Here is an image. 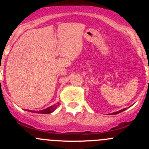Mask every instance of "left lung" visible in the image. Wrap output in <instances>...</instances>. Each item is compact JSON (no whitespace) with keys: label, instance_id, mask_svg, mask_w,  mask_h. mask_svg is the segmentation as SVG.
<instances>
[{"label":"left lung","instance_id":"1","mask_svg":"<svg viewBox=\"0 0 149 149\" xmlns=\"http://www.w3.org/2000/svg\"><path fill=\"white\" fill-rule=\"evenodd\" d=\"M125 110H127V108H124V109H122V110H119V111L114 112V113H112V114H117V113H121V112H122V111H125Z\"/></svg>","mask_w":149,"mask_h":149}]
</instances>
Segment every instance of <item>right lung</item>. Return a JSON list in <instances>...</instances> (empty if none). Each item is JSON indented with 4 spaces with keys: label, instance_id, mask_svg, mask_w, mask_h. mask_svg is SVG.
<instances>
[{
    "label": "right lung",
    "instance_id": "add662e5",
    "mask_svg": "<svg viewBox=\"0 0 149 149\" xmlns=\"http://www.w3.org/2000/svg\"><path fill=\"white\" fill-rule=\"evenodd\" d=\"M59 104H60V103H57L56 104H54L52 105V106L49 107H48V108L46 109H44V110H27V111H30L32 112V113H41V114H48V113H52V112L54 111L56 109V107L59 106Z\"/></svg>",
    "mask_w": 149,
    "mask_h": 149
}]
</instances>
